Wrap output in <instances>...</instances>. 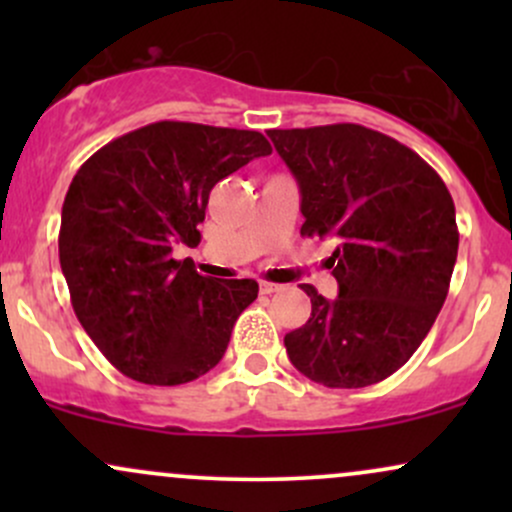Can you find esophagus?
<instances>
[{"label": "esophagus", "instance_id": "1", "mask_svg": "<svg viewBox=\"0 0 512 512\" xmlns=\"http://www.w3.org/2000/svg\"><path fill=\"white\" fill-rule=\"evenodd\" d=\"M284 286L279 284H272V281H260V293H264V296H272V293H279Z\"/></svg>", "mask_w": 512, "mask_h": 512}]
</instances>
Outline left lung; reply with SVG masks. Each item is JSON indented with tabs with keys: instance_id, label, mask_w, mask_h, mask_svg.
I'll return each mask as SVG.
<instances>
[{
	"instance_id": "obj_1",
	"label": "left lung",
	"mask_w": 512,
	"mask_h": 512,
	"mask_svg": "<svg viewBox=\"0 0 512 512\" xmlns=\"http://www.w3.org/2000/svg\"><path fill=\"white\" fill-rule=\"evenodd\" d=\"M267 134L301 187V236L337 240L327 267L339 296L303 284L313 310L284 337L286 354L325 387L380 383L448 296L460 243L448 187L409 146L354 122Z\"/></svg>"
}]
</instances>
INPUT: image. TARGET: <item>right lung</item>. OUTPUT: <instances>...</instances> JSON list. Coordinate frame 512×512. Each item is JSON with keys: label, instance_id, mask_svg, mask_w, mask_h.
I'll list each match as a JSON object with an SVG mask.
<instances>
[{"label": "right lung", "instance_id": "obj_1", "mask_svg": "<svg viewBox=\"0 0 512 512\" xmlns=\"http://www.w3.org/2000/svg\"><path fill=\"white\" fill-rule=\"evenodd\" d=\"M267 154L252 129L161 120L76 170L62 204V274L81 327L122 375L182 385L226 354L260 286L202 276L170 252L199 243L211 187Z\"/></svg>", "mask_w": 512, "mask_h": 512}]
</instances>
